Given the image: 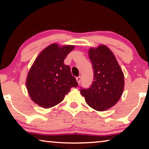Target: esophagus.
Segmentation results:
<instances>
[{
  "label": "esophagus",
  "instance_id": "1",
  "mask_svg": "<svg viewBox=\"0 0 149 149\" xmlns=\"http://www.w3.org/2000/svg\"><path fill=\"white\" fill-rule=\"evenodd\" d=\"M76 79H77V83H78V84H80V83H81V77H77Z\"/></svg>",
  "mask_w": 149,
  "mask_h": 149
}]
</instances>
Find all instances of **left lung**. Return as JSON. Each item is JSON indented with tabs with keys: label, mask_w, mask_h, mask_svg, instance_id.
<instances>
[{
	"label": "left lung",
	"mask_w": 149,
	"mask_h": 149,
	"mask_svg": "<svg viewBox=\"0 0 149 149\" xmlns=\"http://www.w3.org/2000/svg\"><path fill=\"white\" fill-rule=\"evenodd\" d=\"M93 69V80L81 93L89 107L104 111L115 105L124 89V75L113 53L104 45L89 49Z\"/></svg>",
	"instance_id": "8db88e82"
}]
</instances>
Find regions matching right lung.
<instances>
[{
  "label": "right lung",
  "mask_w": 149,
  "mask_h": 149,
  "mask_svg": "<svg viewBox=\"0 0 149 149\" xmlns=\"http://www.w3.org/2000/svg\"><path fill=\"white\" fill-rule=\"evenodd\" d=\"M74 45L53 43L44 49L28 72L26 88L34 102L45 109L60 103L70 88L78 86L69 66L64 64Z\"/></svg>",
  "instance_id": "1"
}]
</instances>
